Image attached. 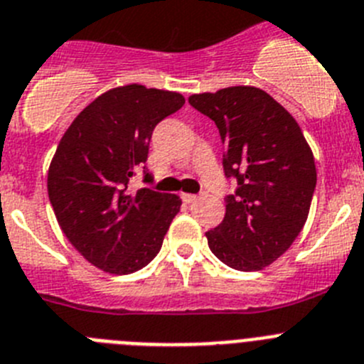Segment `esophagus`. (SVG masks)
Instances as JSON below:
<instances>
[{
	"mask_svg": "<svg viewBox=\"0 0 364 364\" xmlns=\"http://www.w3.org/2000/svg\"><path fill=\"white\" fill-rule=\"evenodd\" d=\"M181 199H183V201H185V203H188V205H190V203H196V201H198V196H196V194H181Z\"/></svg>",
	"mask_w": 364,
	"mask_h": 364,
	"instance_id": "1",
	"label": "esophagus"
}]
</instances>
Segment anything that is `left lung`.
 Returning <instances> with one entry per match:
<instances>
[{
    "label": "left lung",
    "mask_w": 364,
    "mask_h": 364,
    "mask_svg": "<svg viewBox=\"0 0 364 364\" xmlns=\"http://www.w3.org/2000/svg\"><path fill=\"white\" fill-rule=\"evenodd\" d=\"M188 103L215 123L223 170L237 183L223 221L206 232L208 247L230 268L261 270L290 248L309 218L317 181L312 150L297 121L261 88H221Z\"/></svg>",
    "instance_id": "8db88e82"
}]
</instances>
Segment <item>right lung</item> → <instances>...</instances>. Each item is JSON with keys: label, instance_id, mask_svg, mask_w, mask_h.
<instances>
[{"label": "right lung", "instance_id": "obj_1", "mask_svg": "<svg viewBox=\"0 0 364 364\" xmlns=\"http://www.w3.org/2000/svg\"><path fill=\"white\" fill-rule=\"evenodd\" d=\"M178 92L125 85L88 105L61 137L48 168V199L61 230L85 259L110 274L141 270L161 250L163 237L181 206L176 194L129 183L143 168L152 132L178 112Z\"/></svg>", "mask_w": 364, "mask_h": 364}]
</instances>
